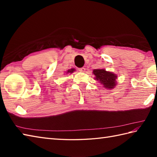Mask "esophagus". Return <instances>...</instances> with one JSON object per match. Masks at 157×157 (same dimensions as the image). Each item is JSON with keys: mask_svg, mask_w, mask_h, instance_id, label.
Wrapping results in <instances>:
<instances>
[{"mask_svg": "<svg viewBox=\"0 0 157 157\" xmlns=\"http://www.w3.org/2000/svg\"><path fill=\"white\" fill-rule=\"evenodd\" d=\"M78 71H81V72H84L85 71V68H84V67L78 68Z\"/></svg>", "mask_w": 157, "mask_h": 157, "instance_id": "obj_1", "label": "esophagus"}]
</instances>
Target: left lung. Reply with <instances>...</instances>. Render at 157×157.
Listing matches in <instances>:
<instances>
[{
  "instance_id": "obj_1",
  "label": "left lung",
  "mask_w": 157,
  "mask_h": 157,
  "mask_svg": "<svg viewBox=\"0 0 157 157\" xmlns=\"http://www.w3.org/2000/svg\"><path fill=\"white\" fill-rule=\"evenodd\" d=\"M93 73L96 76V80H98L105 88L112 89L115 86V79L117 76L114 73L106 71L105 69H94Z\"/></svg>"
}]
</instances>
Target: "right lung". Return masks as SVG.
<instances>
[{"label": "right lung", "mask_w": 157, "mask_h": 157, "mask_svg": "<svg viewBox=\"0 0 157 157\" xmlns=\"http://www.w3.org/2000/svg\"><path fill=\"white\" fill-rule=\"evenodd\" d=\"M75 71V69H70V70H69V71H67V73H73V71Z\"/></svg>", "instance_id": "add662e5"}]
</instances>
